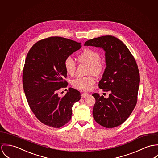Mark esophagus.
Listing matches in <instances>:
<instances>
[{
    "label": "esophagus",
    "mask_w": 158,
    "mask_h": 158,
    "mask_svg": "<svg viewBox=\"0 0 158 158\" xmlns=\"http://www.w3.org/2000/svg\"><path fill=\"white\" fill-rule=\"evenodd\" d=\"M89 96V94L87 93H83L82 94H81V97L82 98H85Z\"/></svg>",
    "instance_id": "34e87169"
}]
</instances>
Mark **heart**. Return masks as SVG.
Here are the masks:
<instances>
[{"label": "heart", "mask_w": 158, "mask_h": 158, "mask_svg": "<svg viewBox=\"0 0 158 158\" xmlns=\"http://www.w3.org/2000/svg\"><path fill=\"white\" fill-rule=\"evenodd\" d=\"M78 59L81 63L89 65V73H92L95 75H98L102 71L103 65L100 61V54L93 50L85 48L79 55ZM64 65L68 74L72 76L75 73L76 64L71 57H68L65 59ZM94 82V79L91 76L77 77L72 81V85L78 89L88 91L91 89Z\"/></svg>", "instance_id": "1"}]
</instances>
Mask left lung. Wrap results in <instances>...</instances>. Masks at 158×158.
Segmentation results:
<instances>
[{
  "label": "left lung",
  "mask_w": 158,
  "mask_h": 158,
  "mask_svg": "<svg viewBox=\"0 0 158 158\" xmlns=\"http://www.w3.org/2000/svg\"><path fill=\"white\" fill-rule=\"evenodd\" d=\"M85 46L102 48L106 68L99 87L110 91L105 98L93 93L96 99L93 109L94 120L106 128H114L124 123L137 102L140 82L135 58L121 40L112 35H104L87 40Z\"/></svg>",
  "instance_id": "1"
}]
</instances>
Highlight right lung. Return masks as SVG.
Listing matches in <instances>:
<instances>
[{
	"mask_svg": "<svg viewBox=\"0 0 158 158\" xmlns=\"http://www.w3.org/2000/svg\"><path fill=\"white\" fill-rule=\"evenodd\" d=\"M81 43L61 37L38 41L27 54L22 75L24 92L28 105L41 123L59 128L69 121L74 104L81 93L69 88L60 98L58 91L67 87L65 59L81 48Z\"/></svg>",
	"mask_w": 158,
	"mask_h": 158,
	"instance_id": "1",
	"label": "right lung"
}]
</instances>
